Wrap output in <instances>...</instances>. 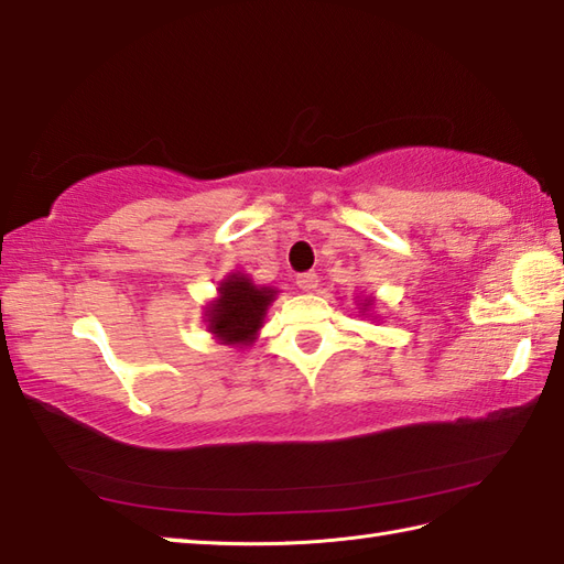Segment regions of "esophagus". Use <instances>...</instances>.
Here are the masks:
<instances>
[{
    "instance_id": "esophagus-1",
    "label": "esophagus",
    "mask_w": 564,
    "mask_h": 564,
    "mask_svg": "<svg viewBox=\"0 0 564 564\" xmlns=\"http://www.w3.org/2000/svg\"><path fill=\"white\" fill-rule=\"evenodd\" d=\"M296 286H299V290H304V292H314L318 286V272L308 270V272L296 274Z\"/></svg>"
}]
</instances>
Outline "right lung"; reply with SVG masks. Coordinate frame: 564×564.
Returning <instances> with one entry per match:
<instances>
[{
    "label": "right lung",
    "instance_id": "add662e5",
    "mask_svg": "<svg viewBox=\"0 0 564 564\" xmlns=\"http://www.w3.org/2000/svg\"><path fill=\"white\" fill-rule=\"evenodd\" d=\"M216 304L209 308V328L226 343H250L262 324L274 292L256 286L243 274H231L218 286Z\"/></svg>",
    "mask_w": 564,
    "mask_h": 564
}]
</instances>
